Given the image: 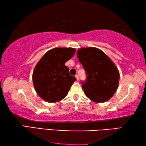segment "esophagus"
Returning <instances> with one entry per match:
<instances>
[{
  "instance_id": "esophagus-1",
  "label": "esophagus",
  "mask_w": 146,
  "mask_h": 146,
  "mask_svg": "<svg viewBox=\"0 0 146 146\" xmlns=\"http://www.w3.org/2000/svg\"><path fill=\"white\" fill-rule=\"evenodd\" d=\"M75 77H76V80H79V76H78V74H76V75L75 76Z\"/></svg>"
}]
</instances>
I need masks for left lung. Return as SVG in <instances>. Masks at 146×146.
I'll use <instances>...</instances> for the list:
<instances>
[{
	"mask_svg": "<svg viewBox=\"0 0 146 146\" xmlns=\"http://www.w3.org/2000/svg\"><path fill=\"white\" fill-rule=\"evenodd\" d=\"M77 54L87 74L85 82H82L86 96L97 103L111 99L118 89L120 80V74L115 64L96 48H83L78 50Z\"/></svg>",
	"mask_w": 146,
	"mask_h": 146,
	"instance_id": "8db88e82",
	"label": "left lung"
}]
</instances>
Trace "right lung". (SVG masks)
Segmentation results:
<instances>
[{
    "instance_id": "obj_1",
    "label": "right lung",
    "mask_w": 146,
    "mask_h": 146,
    "mask_svg": "<svg viewBox=\"0 0 146 146\" xmlns=\"http://www.w3.org/2000/svg\"><path fill=\"white\" fill-rule=\"evenodd\" d=\"M76 52L72 48H55L44 54L35 66L32 79L35 91L45 101L55 103L66 97L76 80L64 63Z\"/></svg>"
}]
</instances>
